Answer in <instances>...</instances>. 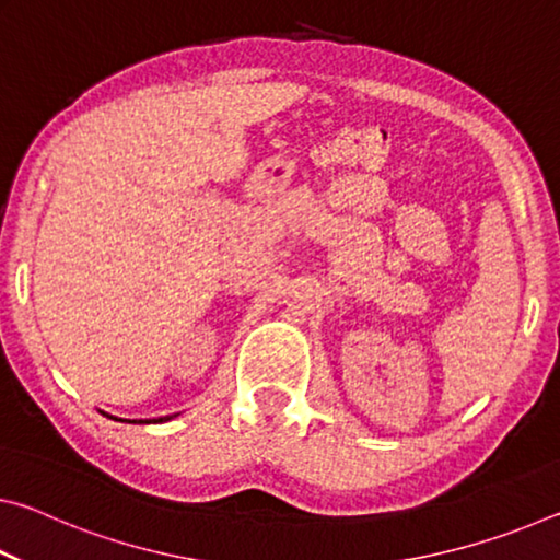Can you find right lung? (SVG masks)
Returning <instances> with one entry per match:
<instances>
[{
    "instance_id": "1",
    "label": "right lung",
    "mask_w": 560,
    "mask_h": 560,
    "mask_svg": "<svg viewBox=\"0 0 560 560\" xmlns=\"http://www.w3.org/2000/svg\"><path fill=\"white\" fill-rule=\"evenodd\" d=\"M98 412H101V415H106V417H110V420L128 422V424H160V422H170V420H173V417H177V412H175V415H165V417H153V420H128V417L110 415V412H106V410H98Z\"/></svg>"
}]
</instances>
